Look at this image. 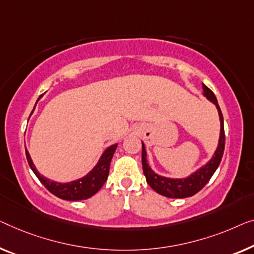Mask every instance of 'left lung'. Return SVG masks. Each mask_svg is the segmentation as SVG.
I'll return each mask as SVG.
<instances>
[{
  "mask_svg": "<svg viewBox=\"0 0 254 254\" xmlns=\"http://www.w3.org/2000/svg\"><path fill=\"white\" fill-rule=\"evenodd\" d=\"M203 88V96L210 100L212 104L217 107L219 120H220V135H219V141L217 149L214 150L213 155L205 164L200 166L195 172H192L186 178H169L161 176L153 171L150 165L147 161V151L146 146L142 142V154H141V162H142V170L143 175L146 177L147 183L149 186L154 189L158 194L165 196L169 198H186L195 195L205 185L209 183L211 177L213 176L215 170L218 169L220 164L222 155H224L225 149V128H224V117H222L221 109L218 105V100L215 98L214 93L207 88V86L202 84Z\"/></svg>",
  "mask_w": 254,
  "mask_h": 254,
  "instance_id": "left-lung-1",
  "label": "left lung"
}]
</instances>
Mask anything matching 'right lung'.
Here are the masks:
<instances>
[{
  "label": "right lung",
  "mask_w": 254,
  "mask_h": 254,
  "mask_svg": "<svg viewBox=\"0 0 254 254\" xmlns=\"http://www.w3.org/2000/svg\"><path fill=\"white\" fill-rule=\"evenodd\" d=\"M41 97L42 96H40L37 101L41 99ZM35 106H34V108H35ZM116 148H117V143H114V145L107 147V148L103 151V154H101L98 163L93 166V169L91 170V171H89L82 178H78L76 180L68 181V183H60V181L51 180L49 179V178L44 177L43 175H41L39 170L36 169V166L34 165L33 160L32 157H30L28 150L26 148L25 149H26V157H27L30 169L33 170V172L35 173V176L39 178V180L43 184V186L47 188L49 191L52 192V194L56 195L57 197L62 199L82 200V199L90 198L91 196H93L96 192L99 191V189L104 186V184L106 183V180H107L108 178L109 166H111L113 155H114Z\"/></svg>",
  "instance_id": "right-lung-1"
}]
</instances>
